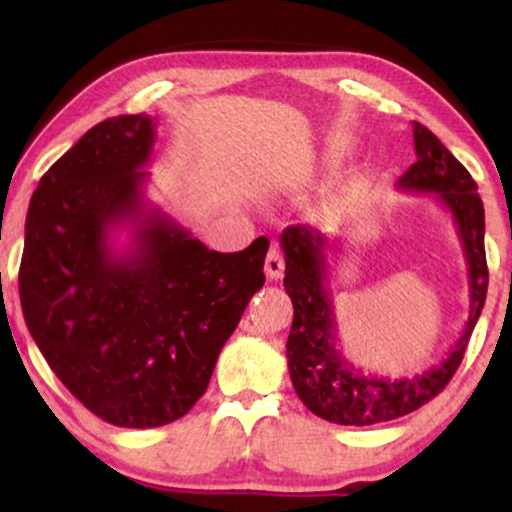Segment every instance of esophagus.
Instances as JSON below:
<instances>
[{
  "label": "esophagus",
  "mask_w": 512,
  "mask_h": 512,
  "mask_svg": "<svg viewBox=\"0 0 512 512\" xmlns=\"http://www.w3.org/2000/svg\"><path fill=\"white\" fill-rule=\"evenodd\" d=\"M265 275H268L272 282H277V279H282L284 275V256L282 251L275 247H272L268 251V256H265Z\"/></svg>",
  "instance_id": "esophagus-1"
}]
</instances>
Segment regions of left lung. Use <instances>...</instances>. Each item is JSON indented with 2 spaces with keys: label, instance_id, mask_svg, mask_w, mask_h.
<instances>
[{
  "label": "left lung",
  "instance_id": "1",
  "mask_svg": "<svg viewBox=\"0 0 512 512\" xmlns=\"http://www.w3.org/2000/svg\"><path fill=\"white\" fill-rule=\"evenodd\" d=\"M417 163L398 179V191L431 193L450 212L468 268V319L459 340L438 366L417 375H368L345 359L338 345L333 298L328 291V258L338 244L307 226H289L279 237L284 249V289L293 303L286 359L293 389L305 408L333 424L368 426L410 415L457 373L466 345L487 298L485 207L478 184L445 144L422 123L412 128Z\"/></svg>",
  "mask_w": 512,
  "mask_h": 512
}]
</instances>
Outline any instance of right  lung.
<instances>
[{"instance_id":"obj_1","label":"right lung","mask_w":512,"mask_h":512,"mask_svg":"<svg viewBox=\"0 0 512 512\" xmlns=\"http://www.w3.org/2000/svg\"><path fill=\"white\" fill-rule=\"evenodd\" d=\"M156 118L90 128L41 177L18 272L32 340L60 382L104 422L153 429L205 394L221 347L265 282L268 237L207 249L146 200ZM131 228L116 250L113 233Z\"/></svg>"}]
</instances>
